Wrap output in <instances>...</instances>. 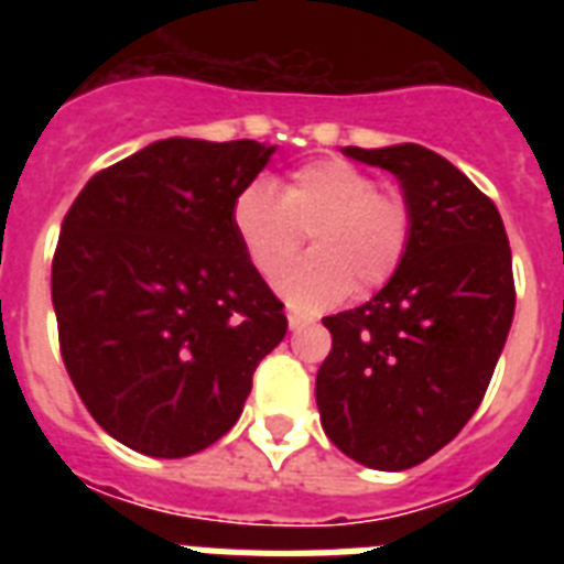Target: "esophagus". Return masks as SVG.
<instances>
[{"mask_svg":"<svg viewBox=\"0 0 564 564\" xmlns=\"http://www.w3.org/2000/svg\"><path fill=\"white\" fill-rule=\"evenodd\" d=\"M286 318H290V330H301V327L310 325V318L301 316V313H290Z\"/></svg>","mask_w":564,"mask_h":564,"instance_id":"34e87169","label":"esophagus"}]
</instances>
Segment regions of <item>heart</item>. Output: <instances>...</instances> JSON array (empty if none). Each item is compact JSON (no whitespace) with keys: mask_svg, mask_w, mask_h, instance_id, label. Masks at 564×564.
Segmentation results:
<instances>
[{"mask_svg":"<svg viewBox=\"0 0 564 564\" xmlns=\"http://www.w3.org/2000/svg\"><path fill=\"white\" fill-rule=\"evenodd\" d=\"M230 228L254 269L272 278L311 230L314 251L274 278L295 310L316 313L354 290L383 286L410 248L412 216L401 195L377 189L375 175L343 158H318L283 181L257 175L230 202Z\"/></svg>","mask_w":564,"mask_h":564,"instance_id":"b5f03b06","label":"heart"}]
</instances>
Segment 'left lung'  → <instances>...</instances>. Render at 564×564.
I'll list each match as a JSON object with an SVG mask.
<instances>
[{
	"label": "left lung",
	"mask_w": 564,
	"mask_h": 564,
	"mask_svg": "<svg viewBox=\"0 0 564 564\" xmlns=\"http://www.w3.org/2000/svg\"><path fill=\"white\" fill-rule=\"evenodd\" d=\"M343 152L401 181L412 234L375 299L322 318L334 345L316 403L345 456L403 471L442 451L489 389L516 316L512 251L495 202L442 154L415 143Z\"/></svg>",
	"instance_id": "obj_1"
}]
</instances>
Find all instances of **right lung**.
Here are the masks:
<instances>
[{
	"mask_svg": "<svg viewBox=\"0 0 564 564\" xmlns=\"http://www.w3.org/2000/svg\"><path fill=\"white\" fill-rule=\"evenodd\" d=\"M274 145L170 137L96 172L61 225V357L101 430L145 456L198 454L246 406L286 316L230 228Z\"/></svg>",
	"mask_w": 564,
	"mask_h": 564,
	"instance_id": "add662e5",
	"label": "right lung"
}]
</instances>
